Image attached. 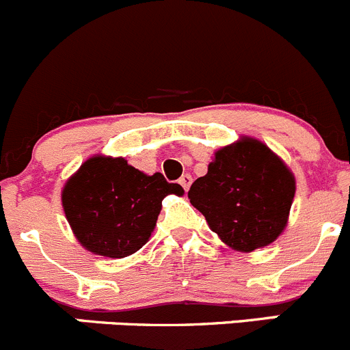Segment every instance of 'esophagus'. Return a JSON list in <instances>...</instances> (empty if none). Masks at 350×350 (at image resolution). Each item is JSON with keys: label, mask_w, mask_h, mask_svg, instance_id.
<instances>
[{"label": "esophagus", "mask_w": 350, "mask_h": 350, "mask_svg": "<svg viewBox=\"0 0 350 350\" xmlns=\"http://www.w3.org/2000/svg\"><path fill=\"white\" fill-rule=\"evenodd\" d=\"M191 176L189 174H185V176H181V179H179V185L183 186V188H185V191H188L189 189V186H191Z\"/></svg>", "instance_id": "obj_1"}]
</instances>
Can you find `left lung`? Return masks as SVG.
Returning a JSON list of instances; mask_svg holds the SVG:
<instances>
[{"label": "left lung", "instance_id": "left-lung-1", "mask_svg": "<svg viewBox=\"0 0 350 350\" xmlns=\"http://www.w3.org/2000/svg\"><path fill=\"white\" fill-rule=\"evenodd\" d=\"M296 178L263 142L241 137L219 148L188 198L210 229L232 250L251 253L284 232Z\"/></svg>", "mask_w": 350, "mask_h": 350}]
</instances>
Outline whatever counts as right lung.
<instances>
[{
    "label": "right lung",
    "instance_id": "1",
    "mask_svg": "<svg viewBox=\"0 0 350 350\" xmlns=\"http://www.w3.org/2000/svg\"><path fill=\"white\" fill-rule=\"evenodd\" d=\"M183 193L181 186L167 183L161 172L148 176L124 157L94 155L64 183L61 203L85 250L124 258L150 239L162 200Z\"/></svg>",
    "mask_w": 350,
    "mask_h": 350
}]
</instances>
